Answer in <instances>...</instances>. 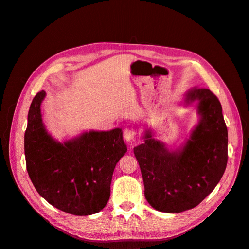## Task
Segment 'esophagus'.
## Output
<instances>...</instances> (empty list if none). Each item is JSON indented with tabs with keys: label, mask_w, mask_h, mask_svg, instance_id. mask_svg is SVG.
<instances>
[{
	"label": "esophagus",
	"mask_w": 249,
	"mask_h": 249,
	"mask_svg": "<svg viewBox=\"0 0 249 249\" xmlns=\"http://www.w3.org/2000/svg\"><path fill=\"white\" fill-rule=\"evenodd\" d=\"M136 136V132H135L133 129H125L124 131V138L126 142H132Z\"/></svg>",
	"instance_id": "obj_1"
}]
</instances>
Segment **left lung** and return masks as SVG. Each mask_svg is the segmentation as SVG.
I'll return each mask as SVG.
<instances>
[{"label": "left lung", "mask_w": 249, "mask_h": 249, "mask_svg": "<svg viewBox=\"0 0 249 249\" xmlns=\"http://www.w3.org/2000/svg\"><path fill=\"white\" fill-rule=\"evenodd\" d=\"M194 102L199 120L182 146L169 149L147 129L144 143L134 147L145 198L160 212L180 213L198 206L227 168L228 129L221 104L206 88H192L185 94V106Z\"/></svg>", "instance_id": "left-lung-1"}]
</instances>
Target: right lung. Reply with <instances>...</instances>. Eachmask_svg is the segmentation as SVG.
Returning <instances> with one entry per match:
<instances>
[{"mask_svg":"<svg viewBox=\"0 0 249 249\" xmlns=\"http://www.w3.org/2000/svg\"><path fill=\"white\" fill-rule=\"evenodd\" d=\"M46 91L33 99L25 133V157L29 177L40 196L71 215H92L110 197L113 171L126 145L119 127L89 131L60 142L42 122L41 103Z\"/></svg>","mask_w":249,"mask_h":249,"instance_id":"add662e5","label":"right lung"}]
</instances>
